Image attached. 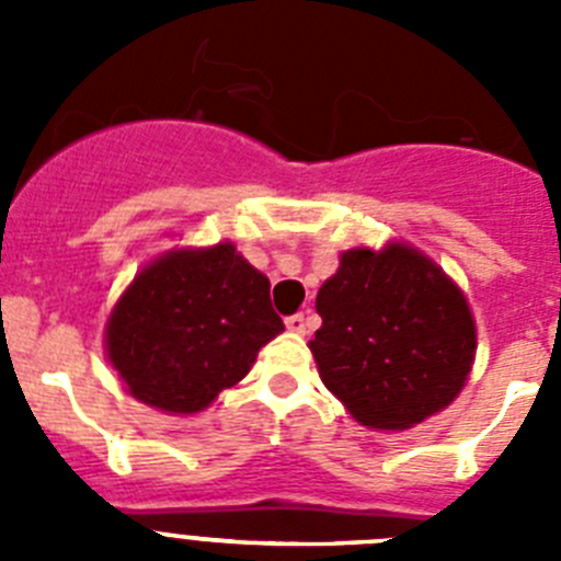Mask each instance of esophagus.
I'll return each instance as SVG.
<instances>
[{
  "label": "esophagus",
  "mask_w": 561,
  "mask_h": 561,
  "mask_svg": "<svg viewBox=\"0 0 561 561\" xmlns=\"http://www.w3.org/2000/svg\"><path fill=\"white\" fill-rule=\"evenodd\" d=\"M286 329L295 331V334H306V317H304V311H297V314L286 317Z\"/></svg>",
  "instance_id": "obj_1"
}]
</instances>
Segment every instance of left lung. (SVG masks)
Wrapping results in <instances>:
<instances>
[{
  "mask_svg": "<svg viewBox=\"0 0 561 561\" xmlns=\"http://www.w3.org/2000/svg\"><path fill=\"white\" fill-rule=\"evenodd\" d=\"M317 314L309 348L320 379L365 427L408 430L435 415L472 368L466 297L404 244L345 252L317 291Z\"/></svg>",
  "mask_w": 561,
  "mask_h": 561,
  "instance_id": "left-lung-1",
  "label": "left lung"
}]
</instances>
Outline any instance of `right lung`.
Here are the masks:
<instances>
[{"instance_id":"1","label":"right lung","mask_w":561,"mask_h":561,"mask_svg":"<svg viewBox=\"0 0 561 561\" xmlns=\"http://www.w3.org/2000/svg\"><path fill=\"white\" fill-rule=\"evenodd\" d=\"M280 331L270 280L219 244L171 252L134 277L112 311L106 348L134 399L196 413L244 379Z\"/></svg>"}]
</instances>
